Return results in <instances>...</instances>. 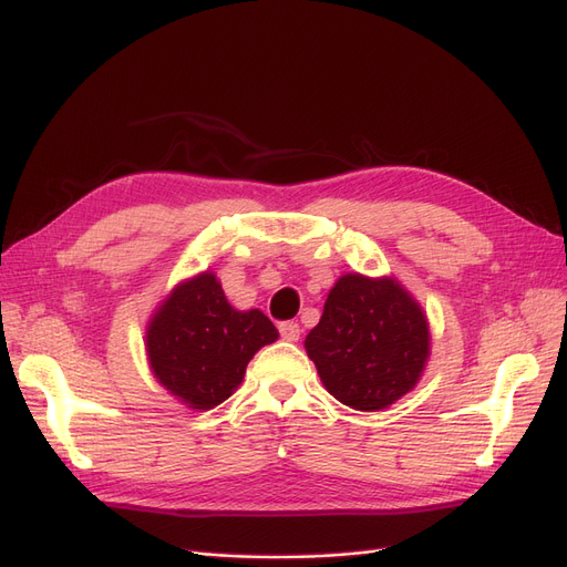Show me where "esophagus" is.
<instances>
[{
	"instance_id": "esophagus-1",
	"label": "esophagus",
	"mask_w": 567,
	"mask_h": 567,
	"mask_svg": "<svg viewBox=\"0 0 567 567\" xmlns=\"http://www.w3.org/2000/svg\"><path fill=\"white\" fill-rule=\"evenodd\" d=\"M280 336L287 342H296L301 338V326L296 321H285V323H280Z\"/></svg>"
}]
</instances>
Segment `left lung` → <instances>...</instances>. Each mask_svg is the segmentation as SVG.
Returning <instances> with one entry per match:
<instances>
[{
    "mask_svg": "<svg viewBox=\"0 0 567 567\" xmlns=\"http://www.w3.org/2000/svg\"><path fill=\"white\" fill-rule=\"evenodd\" d=\"M430 321L393 276L344 274L306 338L323 389L355 411H381L411 393L430 361Z\"/></svg>",
    "mask_w": 567,
    "mask_h": 567,
    "instance_id": "8db88e82",
    "label": "left lung"
}]
</instances>
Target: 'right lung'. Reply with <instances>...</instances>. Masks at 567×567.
I'll use <instances>...</instances> for the list:
<instances>
[{"mask_svg": "<svg viewBox=\"0 0 567 567\" xmlns=\"http://www.w3.org/2000/svg\"><path fill=\"white\" fill-rule=\"evenodd\" d=\"M278 340L261 310H236L214 271L174 285L144 331L148 368L163 389L195 411L225 402L252 355Z\"/></svg>", "mask_w": 567, "mask_h": 567, "instance_id": "add662e5", "label": "right lung"}]
</instances>
